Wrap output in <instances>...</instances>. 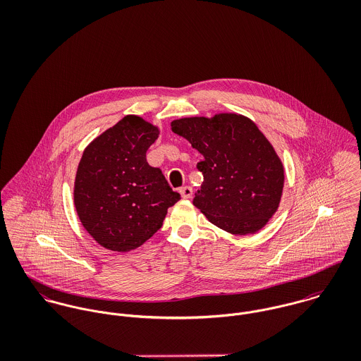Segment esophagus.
I'll use <instances>...</instances> for the list:
<instances>
[{
  "label": "esophagus",
  "mask_w": 361,
  "mask_h": 361,
  "mask_svg": "<svg viewBox=\"0 0 361 361\" xmlns=\"http://www.w3.org/2000/svg\"><path fill=\"white\" fill-rule=\"evenodd\" d=\"M179 193H180V196H182L183 199H190L192 195H193V189H192L190 186H183V188H180Z\"/></svg>",
  "instance_id": "1"
}]
</instances>
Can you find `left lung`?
Listing matches in <instances>:
<instances>
[{"label": "left lung", "mask_w": 361, "mask_h": 361, "mask_svg": "<svg viewBox=\"0 0 361 361\" xmlns=\"http://www.w3.org/2000/svg\"><path fill=\"white\" fill-rule=\"evenodd\" d=\"M171 129L204 157L195 207L232 235L261 231L281 203L285 168L257 125L242 114L219 112L175 119Z\"/></svg>", "instance_id": "8db88e82"}]
</instances>
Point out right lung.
Instances as JSON below:
<instances>
[{"label": "right lung", "mask_w": 361, "mask_h": 361, "mask_svg": "<svg viewBox=\"0 0 361 361\" xmlns=\"http://www.w3.org/2000/svg\"><path fill=\"white\" fill-rule=\"evenodd\" d=\"M159 128L126 115L85 149L79 161L73 204L87 233L104 249L128 253L161 228L168 208L180 200L146 153Z\"/></svg>", "instance_id": "right-lung-1"}]
</instances>
